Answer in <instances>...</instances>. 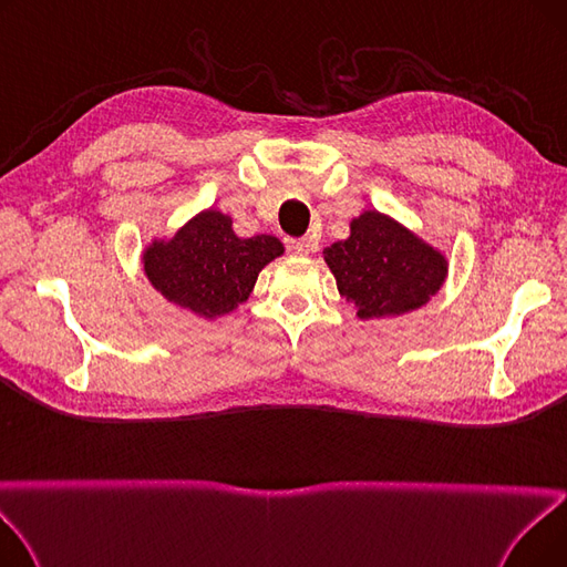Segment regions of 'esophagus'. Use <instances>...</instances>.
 I'll use <instances>...</instances> for the list:
<instances>
[{"label": "esophagus", "instance_id": "esophagus-1", "mask_svg": "<svg viewBox=\"0 0 567 567\" xmlns=\"http://www.w3.org/2000/svg\"><path fill=\"white\" fill-rule=\"evenodd\" d=\"M287 248L296 255H310L315 252V241H310V238H287Z\"/></svg>", "mask_w": 567, "mask_h": 567}]
</instances>
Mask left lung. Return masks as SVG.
<instances>
[{
  "label": "left lung",
  "mask_w": 567,
  "mask_h": 567,
  "mask_svg": "<svg viewBox=\"0 0 567 567\" xmlns=\"http://www.w3.org/2000/svg\"><path fill=\"white\" fill-rule=\"evenodd\" d=\"M349 227V238L323 248V261L355 315L400 317L430 303L449 276L441 250L379 212H363Z\"/></svg>",
  "instance_id": "obj_1"
}]
</instances>
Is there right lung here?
I'll return each mask as SVG.
<instances>
[{
	"instance_id": "add662e5",
	"label": "right lung",
	"mask_w": 567,
	"mask_h": 567,
	"mask_svg": "<svg viewBox=\"0 0 567 567\" xmlns=\"http://www.w3.org/2000/svg\"><path fill=\"white\" fill-rule=\"evenodd\" d=\"M282 252L280 238L236 236L229 216L206 208L172 238H154L142 264L148 282L169 303L216 319L248 301L261 268Z\"/></svg>"
}]
</instances>
